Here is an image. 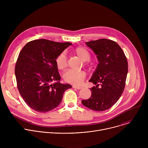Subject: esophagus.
I'll use <instances>...</instances> for the list:
<instances>
[{"instance_id": "1", "label": "esophagus", "mask_w": 148, "mask_h": 148, "mask_svg": "<svg viewBox=\"0 0 148 148\" xmlns=\"http://www.w3.org/2000/svg\"><path fill=\"white\" fill-rule=\"evenodd\" d=\"M73 88L77 89V90H80V89H81V87L77 86H73Z\"/></svg>"}]
</instances>
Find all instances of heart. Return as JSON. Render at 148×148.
I'll return each mask as SVG.
<instances>
[{"mask_svg":"<svg viewBox=\"0 0 148 148\" xmlns=\"http://www.w3.org/2000/svg\"><path fill=\"white\" fill-rule=\"evenodd\" d=\"M75 54L84 61H88L90 60V54L89 51L82 47H78L74 50ZM56 63L58 69L62 70L67 66V57L65 52L61 53L56 59ZM86 73L84 71H75L73 70H67L63 74V79L69 83L74 84H79L86 78Z\"/></svg>","mask_w":148,"mask_h":148,"instance_id":"1","label":"heart"}]
</instances>
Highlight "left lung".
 Listing matches in <instances>:
<instances>
[{"label":"left lung","mask_w":148,"mask_h":148,"mask_svg":"<svg viewBox=\"0 0 148 148\" xmlns=\"http://www.w3.org/2000/svg\"><path fill=\"white\" fill-rule=\"evenodd\" d=\"M86 45L97 55L99 63L89 80L96 86L90 89L91 97L81 102L92 110L103 111L113 106L124 90L128 74L127 59L113 40L101 38L86 42Z\"/></svg>","instance_id":"1"}]
</instances>
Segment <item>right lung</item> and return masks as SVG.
<instances>
[{
    "mask_svg": "<svg viewBox=\"0 0 148 148\" xmlns=\"http://www.w3.org/2000/svg\"><path fill=\"white\" fill-rule=\"evenodd\" d=\"M72 44L34 40L21 50L15 66L18 90L28 106L38 112L50 111L60 103L68 84L60 82L57 56ZM53 81L57 82L51 84Z\"/></svg>",
    "mask_w": 148,
    "mask_h": 148,
    "instance_id": "right-lung-1",
    "label": "right lung"
}]
</instances>
